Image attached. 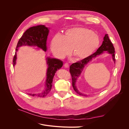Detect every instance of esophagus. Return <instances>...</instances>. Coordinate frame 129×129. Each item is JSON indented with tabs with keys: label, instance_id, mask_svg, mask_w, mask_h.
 Segmentation results:
<instances>
[{
	"label": "esophagus",
	"instance_id": "esophagus-1",
	"mask_svg": "<svg viewBox=\"0 0 129 129\" xmlns=\"http://www.w3.org/2000/svg\"><path fill=\"white\" fill-rule=\"evenodd\" d=\"M64 67H65V68H68V67H69V64H68V63H65L64 65Z\"/></svg>",
	"mask_w": 129,
	"mask_h": 129
}]
</instances>
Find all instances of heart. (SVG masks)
I'll return each mask as SVG.
<instances>
[{
	"instance_id": "b5f03b06",
	"label": "heart",
	"mask_w": 129,
	"mask_h": 129,
	"mask_svg": "<svg viewBox=\"0 0 129 129\" xmlns=\"http://www.w3.org/2000/svg\"><path fill=\"white\" fill-rule=\"evenodd\" d=\"M99 44V38L96 33L86 28L74 27L66 30L63 36H54L50 48L53 54L59 58L68 55L71 49L75 59L80 61L91 55Z\"/></svg>"
}]
</instances>
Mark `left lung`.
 <instances>
[{"instance_id":"8db88e82","label":"left lung","mask_w":129,"mask_h":129,"mask_svg":"<svg viewBox=\"0 0 129 129\" xmlns=\"http://www.w3.org/2000/svg\"><path fill=\"white\" fill-rule=\"evenodd\" d=\"M109 53L111 54L112 56V59L115 63V49L113 44L111 42L108 37V34H106L103 38V41L100 47L97 50L88 57L85 58L84 60H82L80 61H78L77 63L72 64L69 67V72L71 74L72 77V85L75 91L79 95L83 96H87V95L84 94L83 93L81 92L77 88L76 83L77 80L80 77L81 74L82 72L84 67L92 59L95 58L97 56L102 54L104 51H106Z\"/></svg>"}]
</instances>
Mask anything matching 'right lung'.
<instances>
[{"mask_svg": "<svg viewBox=\"0 0 129 129\" xmlns=\"http://www.w3.org/2000/svg\"><path fill=\"white\" fill-rule=\"evenodd\" d=\"M49 32V28L46 27L45 25L33 26L27 29L17 43L16 52L13 57V66L14 67L16 64L17 59L16 52L20 47L24 46L37 47L38 49L40 48L46 52L47 49L46 42ZM46 60L48 68L46 73L45 88L41 92L33 94L29 93L30 95L39 97H44L47 95L51 89L53 79L55 73L57 70L62 67L63 64V62L57 58L47 57Z\"/></svg>", "mask_w": 129, "mask_h": 129, "instance_id": "1", "label": "right lung"}]
</instances>
